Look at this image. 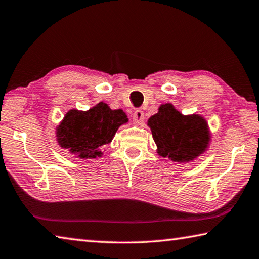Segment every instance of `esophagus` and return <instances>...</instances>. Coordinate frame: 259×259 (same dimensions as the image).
<instances>
[{"label": "esophagus", "mask_w": 259, "mask_h": 259, "mask_svg": "<svg viewBox=\"0 0 259 259\" xmlns=\"http://www.w3.org/2000/svg\"><path fill=\"white\" fill-rule=\"evenodd\" d=\"M133 120L135 123H142L144 121V112L142 110H136L133 114Z\"/></svg>", "instance_id": "esophagus-1"}]
</instances>
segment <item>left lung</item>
I'll return each instance as SVG.
<instances>
[{
	"mask_svg": "<svg viewBox=\"0 0 259 259\" xmlns=\"http://www.w3.org/2000/svg\"><path fill=\"white\" fill-rule=\"evenodd\" d=\"M159 157L191 163L207 152L211 142L208 122L200 114H182L172 103L158 106L147 121Z\"/></svg>",
	"mask_w": 259,
	"mask_h": 259,
	"instance_id": "8db88e82",
	"label": "left lung"
}]
</instances>
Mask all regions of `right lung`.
<instances>
[{"instance_id": "right-lung-1", "label": "right lung", "mask_w": 259, "mask_h": 259, "mask_svg": "<svg viewBox=\"0 0 259 259\" xmlns=\"http://www.w3.org/2000/svg\"><path fill=\"white\" fill-rule=\"evenodd\" d=\"M128 122L123 111L112 110L104 102L97 103L87 111L71 109L55 128L56 142L73 157H102L103 146L110 144L117 129Z\"/></svg>"}]
</instances>
